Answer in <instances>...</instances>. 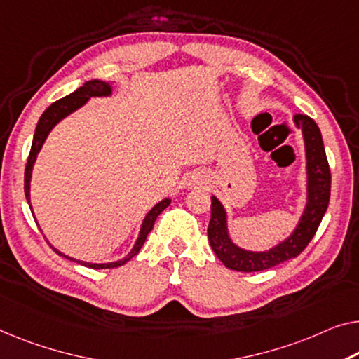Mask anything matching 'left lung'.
Instances as JSON below:
<instances>
[{"label": "left lung", "mask_w": 359, "mask_h": 359, "mask_svg": "<svg viewBox=\"0 0 359 359\" xmlns=\"http://www.w3.org/2000/svg\"><path fill=\"white\" fill-rule=\"evenodd\" d=\"M293 122L302 128L306 151V206L295 231L276 247L267 251H250L232 242L227 229V212L216 196H211V221L208 226V240L214 253L224 266L232 271L255 272L288 261L302 253L316 233L329 206L330 169L325 156L323 135L316 122L304 114L293 116Z\"/></svg>", "instance_id": "1"}]
</instances>
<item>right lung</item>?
Instances as JSON below:
<instances>
[{
    "label": "right lung",
    "instance_id": "obj_1",
    "mask_svg": "<svg viewBox=\"0 0 359 359\" xmlns=\"http://www.w3.org/2000/svg\"><path fill=\"white\" fill-rule=\"evenodd\" d=\"M112 93V88H111V83L109 82H103V80H90V82H85L82 87L77 88L76 92L64 96V98L57 100L53 103L50 108H48L45 112H43L39 124H36L35 128V135H34V142H32V148H30V154H29V159H27V165H25V177H24V191H25V198L27 201H29V206L32 210V205H30V179H32V169H34V164L36 161V154L40 153V149L43 147V143H45L46 137L50 135V132L53 130V127H55L57 122H61L64 117H67L69 114H72L74 111H77L79 108H82V106L87 103V101L92 98V96H109ZM170 205V200L169 198H164L163 201H159L158 205H154L151 210L148 211V214L143 219L142 222V227H140V233H138V238L135 245H133V248L130 250V253H128L124 259H119V261H114V263H103V264H95V263H87V261H80V259H74L71 256L61 253L60 250L53 248L56 251L57 255H61L62 258H67L71 261H76V263L82 264V266H88L92 267V269H109V267H119L122 264H126L128 259H132L133 256H135L140 248L143 247V243H145V240L148 237V233L151 232V229L154 226V221H156V217L161 214L165 208Z\"/></svg>",
    "mask_w": 359,
    "mask_h": 359
}]
</instances>
